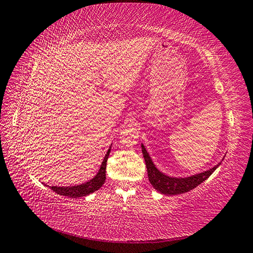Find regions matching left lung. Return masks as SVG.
Segmentation results:
<instances>
[{"mask_svg": "<svg viewBox=\"0 0 253 253\" xmlns=\"http://www.w3.org/2000/svg\"><path fill=\"white\" fill-rule=\"evenodd\" d=\"M141 148L144 161H146L149 180L155 189L160 191L161 193H163V195H179V193H184L192 190L193 188H196L197 186L200 185L201 182L207 180L209 177L212 175L213 171L218 168V165L221 164L218 163L211 169L203 171V173L200 174L187 177V178H173V177L166 176L163 173H161V171L154 166L152 160L150 159L146 148L143 146H141Z\"/></svg>", "mask_w": 253, "mask_h": 253, "instance_id": "left-lung-1", "label": "left lung"}]
</instances>
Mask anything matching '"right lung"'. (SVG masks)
Instances as JSON below:
<instances>
[{
    "label": "right lung",
    "instance_id": "obj_1",
    "mask_svg": "<svg viewBox=\"0 0 253 253\" xmlns=\"http://www.w3.org/2000/svg\"><path fill=\"white\" fill-rule=\"evenodd\" d=\"M111 152V149L107 151L105 158L102 162L101 168L99 169V173L95 175L94 178L91 180L84 182V184L82 185H77V186H71V187H57V186H53L51 187V189L56 192L57 195L61 196H66L69 198H79V197H84L88 196L90 193L94 192L95 190L100 189L102 185L104 184L105 178H106V174H105V169H106V162L107 159H109V155Z\"/></svg>",
    "mask_w": 253,
    "mask_h": 253
}]
</instances>
